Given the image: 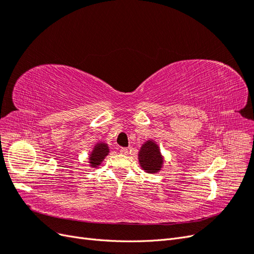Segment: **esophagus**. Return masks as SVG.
<instances>
[{
  "mask_svg": "<svg viewBox=\"0 0 254 254\" xmlns=\"http://www.w3.org/2000/svg\"><path fill=\"white\" fill-rule=\"evenodd\" d=\"M120 151H121V153H123V155H126V153H128V149L126 147H122Z\"/></svg>",
  "mask_w": 254,
  "mask_h": 254,
  "instance_id": "34e87169",
  "label": "esophagus"
}]
</instances>
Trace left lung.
<instances>
[{"instance_id":"1","label":"left lung","mask_w":254,"mask_h":254,"mask_svg":"<svg viewBox=\"0 0 254 254\" xmlns=\"http://www.w3.org/2000/svg\"><path fill=\"white\" fill-rule=\"evenodd\" d=\"M137 159L142 170L148 174H157L163 168L164 157L161 153L159 144L152 139L142 144Z\"/></svg>"}]
</instances>
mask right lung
Masks as SVG:
<instances>
[{
	"label": "right lung",
	"instance_id": "obj_1",
	"mask_svg": "<svg viewBox=\"0 0 254 254\" xmlns=\"http://www.w3.org/2000/svg\"><path fill=\"white\" fill-rule=\"evenodd\" d=\"M109 152L110 150L108 144L103 141H98L96 144L93 145V148H92V150L89 153V166L92 168H97L103 163L105 158L109 155Z\"/></svg>",
	"mask_w": 254,
	"mask_h": 254
}]
</instances>
